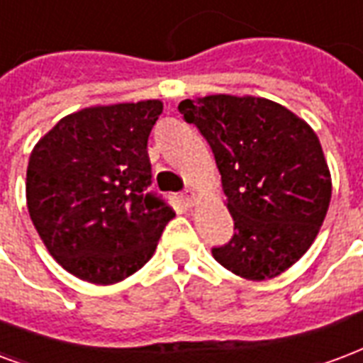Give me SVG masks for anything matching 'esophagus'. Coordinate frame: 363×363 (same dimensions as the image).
Segmentation results:
<instances>
[{"label": "esophagus", "instance_id": "obj_1", "mask_svg": "<svg viewBox=\"0 0 363 363\" xmlns=\"http://www.w3.org/2000/svg\"><path fill=\"white\" fill-rule=\"evenodd\" d=\"M184 201L189 204V206H195V204H197V201H199V195L195 191H185L184 193Z\"/></svg>", "mask_w": 363, "mask_h": 363}]
</instances>
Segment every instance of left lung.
<instances>
[{
	"instance_id": "1",
	"label": "left lung",
	"mask_w": 363,
	"mask_h": 363,
	"mask_svg": "<svg viewBox=\"0 0 363 363\" xmlns=\"http://www.w3.org/2000/svg\"><path fill=\"white\" fill-rule=\"evenodd\" d=\"M208 141L235 233L212 249L249 281L277 277L312 247L331 203V172L306 120L275 101L216 94L178 105Z\"/></svg>"
}]
</instances>
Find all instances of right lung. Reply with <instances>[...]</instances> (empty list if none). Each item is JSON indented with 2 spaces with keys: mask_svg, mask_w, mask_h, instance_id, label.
Listing matches in <instances>:
<instances>
[{
  "mask_svg": "<svg viewBox=\"0 0 363 363\" xmlns=\"http://www.w3.org/2000/svg\"><path fill=\"white\" fill-rule=\"evenodd\" d=\"M162 101L94 105L30 152L26 206L49 255L78 279L124 281L145 266L176 212L151 193L147 140Z\"/></svg>",
  "mask_w": 363,
  "mask_h": 363,
  "instance_id": "add662e5",
  "label": "right lung"
}]
</instances>
